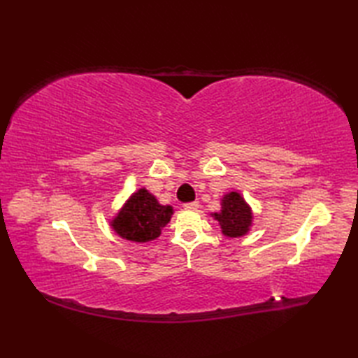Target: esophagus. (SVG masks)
<instances>
[{
	"label": "esophagus",
	"mask_w": 358,
	"mask_h": 358,
	"mask_svg": "<svg viewBox=\"0 0 358 358\" xmlns=\"http://www.w3.org/2000/svg\"><path fill=\"white\" fill-rule=\"evenodd\" d=\"M185 208H186V209H192V210H195V209H199V208H200V203H199V201L186 203V204H185Z\"/></svg>",
	"instance_id": "esophagus-1"
}]
</instances>
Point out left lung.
Listing matches in <instances>:
<instances>
[{"label":"left lung","instance_id":"8db88e82","mask_svg":"<svg viewBox=\"0 0 358 358\" xmlns=\"http://www.w3.org/2000/svg\"><path fill=\"white\" fill-rule=\"evenodd\" d=\"M222 226V232L226 237H241L252 224V212L248 203L238 192H229L223 196L222 210L212 214Z\"/></svg>","mask_w":358,"mask_h":358}]
</instances>
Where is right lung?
Segmentation results:
<instances>
[{"mask_svg": "<svg viewBox=\"0 0 358 358\" xmlns=\"http://www.w3.org/2000/svg\"><path fill=\"white\" fill-rule=\"evenodd\" d=\"M172 214V206H162L155 196L143 187L124 203L112 220V227L120 237L146 243L159 237L163 227L171 222Z\"/></svg>", "mask_w": 358, "mask_h": 358, "instance_id": "right-lung-1", "label": "right lung"}]
</instances>
